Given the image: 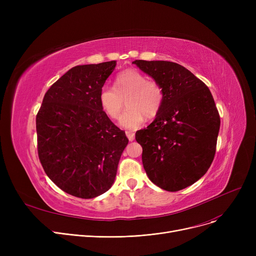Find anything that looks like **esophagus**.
Here are the masks:
<instances>
[{
	"mask_svg": "<svg viewBox=\"0 0 256 256\" xmlns=\"http://www.w3.org/2000/svg\"><path fill=\"white\" fill-rule=\"evenodd\" d=\"M126 137L128 138L130 141H134V139H135V134H134L132 132H126Z\"/></svg>",
	"mask_w": 256,
	"mask_h": 256,
	"instance_id": "1",
	"label": "esophagus"
}]
</instances>
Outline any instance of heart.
<instances>
[{
	"mask_svg": "<svg viewBox=\"0 0 256 256\" xmlns=\"http://www.w3.org/2000/svg\"><path fill=\"white\" fill-rule=\"evenodd\" d=\"M114 87L104 86L100 91V104L111 119H117L124 109L128 110L119 119V124L128 130L140 128L146 119H154L162 109L164 93L156 80H148L137 70L121 72L114 80Z\"/></svg>",
	"mask_w": 256,
	"mask_h": 256,
	"instance_id": "b5f03b06",
	"label": "heart"
}]
</instances>
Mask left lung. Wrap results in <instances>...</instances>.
<instances>
[{
    "instance_id": "1",
    "label": "left lung",
    "mask_w": 256,
    "mask_h": 256,
    "mask_svg": "<svg viewBox=\"0 0 256 256\" xmlns=\"http://www.w3.org/2000/svg\"><path fill=\"white\" fill-rule=\"evenodd\" d=\"M163 89L162 109L136 132L148 178L176 192L202 178L216 154L220 116L208 87L186 67L170 61L132 62Z\"/></svg>"
}]
</instances>
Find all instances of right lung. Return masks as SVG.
<instances>
[{"instance_id": "add662e5", "label": "right lung", "mask_w": 256, "mask_h": 256, "mask_svg": "<svg viewBox=\"0 0 256 256\" xmlns=\"http://www.w3.org/2000/svg\"><path fill=\"white\" fill-rule=\"evenodd\" d=\"M116 61L78 65L44 94L36 116L37 150L50 180L78 198L100 196L112 186L128 143L100 104V91Z\"/></svg>"}]
</instances>
